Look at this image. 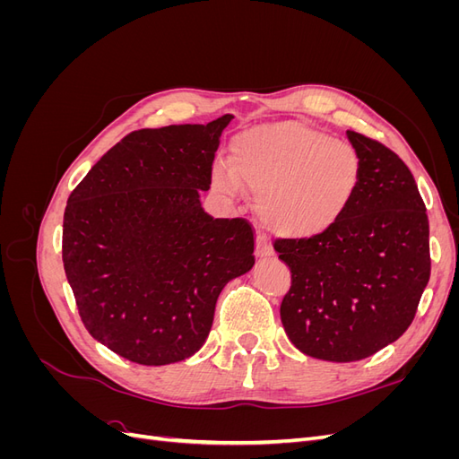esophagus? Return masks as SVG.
<instances>
[{
  "label": "esophagus",
  "instance_id": "1",
  "mask_svg": "<svg viewBox=\"0 0 459 459\" xmlns=\"http://www.w3.org/2000/svg\"><path fill=\"white\" fill-rule=\"evenodd\" d=\"M256 256L258 258H270V256H273V245H272V241L264 233L256 238Z\"/></svg>",
  "mask_w": 459,
  "mask_h": 459
}]
</instances>
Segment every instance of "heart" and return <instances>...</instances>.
Here are the masks:
<instances>
[{
	"label": "heart",
	"mask_w": 459,
	"mask_h": 459,
	"mask_svg": "<svg viewBox=\"0 0 459 459\" xmlns=\"http://www.w3.org/2000/svg\"><path fill=\"white\" fill-rule=\"evenodd\" d=\"M233 166L216 162L212 184L239 195L258 193V211L273 231L312 239L335 228L356 195L359 159L352 145L302 122L262 124L235 137Z\"/></svg>",
	"instance_id": "obj_1"
}]
</instances>
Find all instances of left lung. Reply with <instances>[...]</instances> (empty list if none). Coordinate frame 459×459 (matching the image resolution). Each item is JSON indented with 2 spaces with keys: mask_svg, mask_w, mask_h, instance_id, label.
Segmentation results:
<instances>
[{
  "mask_svg": "<svg viewBox=\"0 0 459 459\" xmlns=\"http://www.w3.org/2000/svg\"><path fill=\"white\" fill-rule=\"evenodd\" d=\"M359 159L356 195L339 224L312 239H280L290 270L281 324L297 349L358 362L404 335L429 283V220L415 179L379 142L346 132Z\"/></svg>",
  "mask_w": 459,
  "mask_h": 459,
  "instance_id": "left-lung-1",
  "label": "left lung"
}]
</instances>
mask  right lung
I'll return each instance as SVG.
<instances>
[{
    "label": "right lung",
    "instance_id": "right-lung-1",
    "mask_svg": "<svg viewBox=\"0 0 459 459\" xmlns=\"http://www.w3.org/2000/svg\"><path fill=\"white\" fill-rule=\"evenodd\" d=\"M231 118L132 132L68 197L63 264L80 317L130 362L195 354L221 289L255 266L251 226L201 204Z\"/></svg>",
    "mask_w": 459,
    "mask_h": 459
}]
</instances>
